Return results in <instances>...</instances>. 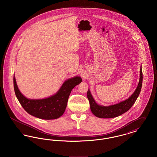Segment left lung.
I'll use <instances>...</instances> for the list:
<instances>
[{
    "mask_svg": "<svg viewBox=\"0 0 157 157\" xmlns=\"http://www.w3.org/2000/svg\"><path fill=\"white\" fill-rule=\"evenodd\" d=\"M142 83V67H140V78L138 85L134 94L127 100L117 104L104 106L98 105L90 94V90L87 92V97L90 101V110L94 115L101 118H112L118 117L128 111L134 105L141 92Z\"/></svg>",
    "mask_w": 157,
    "mask_h": 157,
    "instance_id": "1",
    "label": "left lung"
}]
</instances>
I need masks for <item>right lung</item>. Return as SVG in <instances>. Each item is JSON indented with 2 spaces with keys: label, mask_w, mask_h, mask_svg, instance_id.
I'll return each instance as SVG.
<instances>
[{
  "label": "right lung",
  "mask_w": 157,
  "mask_h": 157,
  "mask_svg": "<svg viewBox=\"0 0 157 157\" xmlns=\"http://www.w3.org/2000/svg\"><path fill=\"white\" fill-rule=\"evenodd\" d=\"M82 81L79 76L69 79L63 83L55 95L46 99L35 100L27 99L23 95L17 88L15 76L13 85L16 97L23 109L29 114L40 119L54 120L63 115L72 90Z\"/></svg>",
  "instance_id": "right-lung-1"
}]
</instances>
